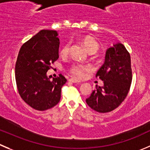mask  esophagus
Returning <instances> with one entry per match:
<instances>
[{
    "label": "esophagus",
    "mask_w": 150,
    "mask_h": 150,
    "mask_svg": "<svg viewBox=\"0 0 150 150\" xmlns=\"http://www.w3.org/2000/svg\"><path fill=\"white\" fill-rule=\"evenodd\" d=\"M69 81H70V82L72 83H81V81H78V80L77 79H75V78H70V79L69 80Z\"/></svg>",
    "instance_id": "esophagus-1"
}]
</instances>
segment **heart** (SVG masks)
<instances>
[{"label":"heart","mask_w":150,"mask_h":150,"mask_svg":"<svg viewBox=\"0 0 150 150\" xmlns=\"http://www.w3.org/2000/svg\"><path fill=\"white\" fill-rule=\"evenodd\" d=\"M81 42L83 43L84 47H86V49L88 50L90 54H94V53H97L98 50H100L99 43L91 36H86L83 37L81 39ZM69 52H70V44L66 43L61 47L59 53L62 57H67L69 54ZM88 70V68L86 66L80 64H73L67 69L68 72L70 75H72L75 78H83L85 72Z\"/></svg>","instance_id":"obj_1"}]
</instances>
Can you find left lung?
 <instances>
[{
    "instance_id": "left-lung-1",
    "label": "left lung",
    "mask_w": 150,
    "mask_h": 150,
    "mask_svg": "<svg viewBox=\"0 0 150 150\" xmlns=\"http://www.w3.org/2000/svg\"><path fill=\"white\" fill-rule=\"evenodd\" d=\"M96 78L101 79L104 86H96V89L86 102L99 113L112 111L126 98L132 82L130 56L122 44L118 43L108 49L105 63Z\"/></svg>"
}]
</instances>
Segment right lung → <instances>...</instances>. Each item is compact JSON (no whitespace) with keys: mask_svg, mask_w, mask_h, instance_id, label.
<instances>
[{"mask_svg":"<svg viewBox=\"0 0 150 150\" xmlns=\"http://www.w3.org/2000/svg\"><path fill=\"white\" fill-rule=\"evenodd\" d=\"M57 35L56 30H42L19 51L15 64L17 88L23 101L35 110H45L57 105L67 81L62 74L53 81L46 75L59 59Z\"/></svg>","mask_w":150,"mask_h":150,"instance_id":"obj_1","label":"right lung"}]
</instances>
